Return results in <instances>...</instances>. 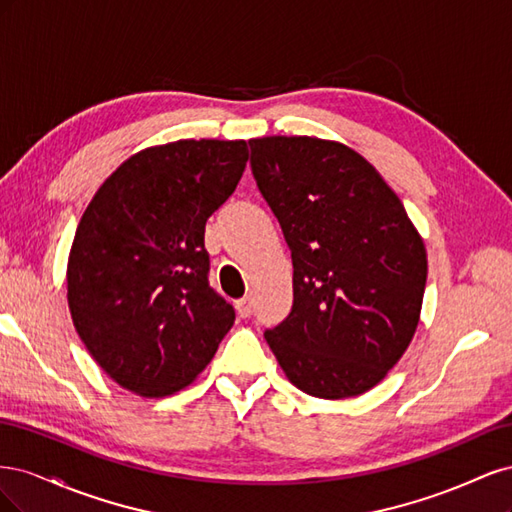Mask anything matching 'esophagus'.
<instances>
[{
	"mask_svg": "<svg viewBox=\"0 0 512 512\" xmlns=\"http://www.w3.org/2000/svg\"><path fill=\"white\" fill-rule=\"evenodd\" d=\"M235 307H237V314H239V318H247V316L252 314V299L243 297V299L235 301Z\"/></svg>",
	"mask_w": 512,
	"mask_h": 512,
	"instance_id": "obj_1",
	"label": "esophagus"
}]
</instances>
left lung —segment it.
I'll return each mask as SVG.
<instances>
[{"instance_id": "left-lung-1", "label": "left lung", "mask_w": 512, "mask_h": 512, "mask_svg": "<svg viewBox=\"0 0 512 512\" xmlns=\"http://www.w3.org/2000/svg\"><path fill=\"white\" fill-rule=\"evenodd\" d=\"M252 173L292 256V309L265 337L288 380L320 399L384 380L421 316L427 254L397 194L354 149L252 138Z\"/></svg>"}]
</instances>
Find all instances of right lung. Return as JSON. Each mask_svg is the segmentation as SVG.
<instances>
[{
	"label": "right lung",
	"instance_id": "obj_1",
	"mask_svg": "<svg viewBox=\"0 0 512 512\" xmlns=\"http://www.w3.org/2000/svg\"><path fill=\"white\" fill-rule=\"evenodd\" d=\"M245 162V141L149 147L85 209L68 258V305L89 354L123 389L181 391L235 324V309L209 286L205 224Z\"/></svg>",
	"mask_w": 512,
	"mask_h": 512
}]
</instances>
